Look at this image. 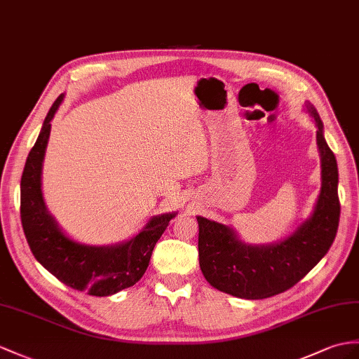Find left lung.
Here are the masks:
<instances>
[{"mask_svg":"<svg viewBox=\"0 0 359 359\" xmlns=\"http://www.w3.org/2000/svg\"><path fill=\"white\" fill-rule=\"evenodd\" d=\"M308 109L318 128L323 178L311 219L277 245L250 247L236 238L229 226L198 216L199 266L216 290L248 300L282 294L299 283L325 257L334 242L341 212L337 160L323 135L317 109L313 104Z\"/></svg>","mask_w":359,"mask_h":359,"instance_id":"1","label":"left lung"}]
</instances>
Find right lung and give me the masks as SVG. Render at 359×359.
<instances>
[{"label": "right lung", "instance_id": "add662e5", "mask_svg": "<svg viewBox=\"0 0 359 359\" xmlns=\"http://www.w3.org/2000/svg\"><path fill=\"white\" fill-rule=\"evenodd\" d=\"M64 95L51 104L36 143L25 161L21 178V222L34 259L57 280L95 297L116 294L135 285L149 265L155 243L175 216H156L135 238L116 247H86L59 230L47 212L41 191L42 160L48 142L51 118Z\"/></svg>", "mask_w": 359, "mask_h": 359}]
</instances>
